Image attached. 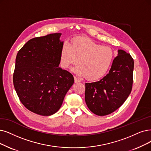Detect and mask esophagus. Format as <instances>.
<instances>
[{"mask_svg":"<svg viewBox=\"0 0 151 151\" xmlns=\"http://www.w3.org/2000/svg\"><path fill=\"white\" fill-rule=\"evenodd\" d=\"M74 81H75L76 83H77V82H81V80L78 79L77 77H74Z\"/></svg>","mask_w":151,"mask_h":151,"instance_id":"obj_1","label":"esophagus"}]
</instances>
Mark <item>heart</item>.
<instances>
[{"label":"heart","instance_id":"1","mask_svg":"<svg viewBox=\"0 0 151 151\" xmlns=\"http://www.w3.org/2000/svg\"><path fill=\"white\" fill-rule=\"evenodd\" d=\"M113 58L114 53L110 47L96 44L88 39L77 38L70 46L63 45L61 65L64 69H68L77 63L79 65L73 69L75 73L87 80L95 81L106 74Z\"/></svg>","mask_w":151,"mask_h":151}]
</instances>
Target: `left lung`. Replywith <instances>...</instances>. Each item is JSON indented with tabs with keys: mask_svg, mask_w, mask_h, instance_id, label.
Listing matches in <instances>:
<instances>
[{
	"mask_svg": "<svg viewBox=\"0 0 151 151\" xmlns=\"http://www.w3.org/2000/svg\"><path fill=\"white\" fill-rule=\"evenodd\" d=\"M133 69L131 56L118 50L108 74L99 81L86 83L85 100L89 110L96 115L105 116L121 106L131 92Z\"/></svg>",
	"mask_w": 151,
	"mask_h": 151,
	"instance_id": "1",
	"label": "left lung"
}]
</instances>
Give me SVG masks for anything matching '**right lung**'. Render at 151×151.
Here are the masks:
<instances>
[{
    "instance_id": "add662e5",
    "label": "right lung",
    "mask_w": 151,
    "mask_h": 151,
    "mask_svg": "<svg viewBox=\"0 0 151 151\" xmlns=\"http://www.w3.org/2000/svg\"><path fill=\"white\" fill-rule=\"evenodd\" d=\"M61 35L29 40L16 57L13 82L17 95L28 110L42 116L59 110L74 82L70 72L59 67L63 46Z\"/></svg>"
}]
</instances>
